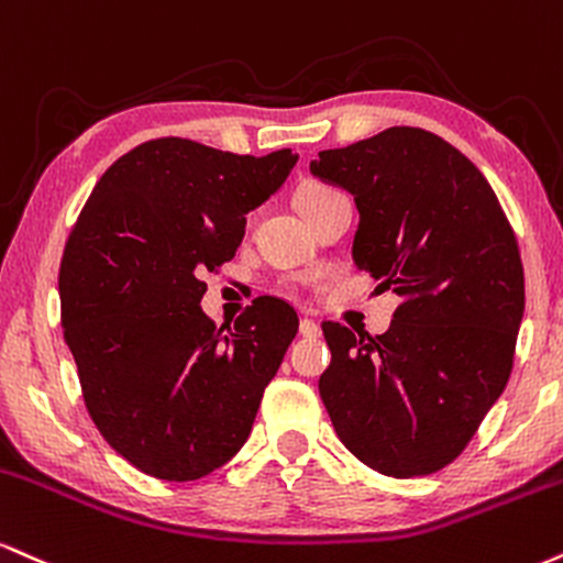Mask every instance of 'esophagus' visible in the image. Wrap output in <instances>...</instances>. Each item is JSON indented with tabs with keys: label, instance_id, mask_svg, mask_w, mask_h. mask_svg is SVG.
<instances>
[{
	"label": "esophagus",
	"instance_id": "1",
	"mask_svg": "<svg viewBox=\"0 0 563 563\" xmlns=\"http://www.w3.org/2000/svg\"><path fill=\"white\" fill-rule=\"evenodd\" d=\"M300 334L302 336H319L321 334V327L313 319H302L300 321Z\"/></svg>",
	"mask_w": 563,
	"mask_h": 563
}]
</instances>
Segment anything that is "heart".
<instances>
[{
    "instance_id": "heart-1",
    "label": "heart",
    "mask_w": 563,
    "mask_h": 563,
    "mask_svg": "<svg viewBox=\"0 0 563 563\" xmlns=\"http://www.w3.org/2000/svg\"><path fill=\"white\" fill-rule=\"evenodd\" d=\"M332 195H336L332 187H323V184H308V187H302L300 195H297V205H300L302 213H308V210H313L316 205L329 200Z\"/></svg>"
}]
</instances>
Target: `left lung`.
<instances>
[{
  "label": "left lung",
  "mask_w": 563,
  "mask_h": 563,
  "mask_svg": "<svg viewBox=\"0 0 563 563\" xmlns=\"http://www.w3.org/2000/svg\"><path fill=\"white\" fill-rule=\"evenodd\" d=\"M310 174L353 195V261L402 297L385 334L323 321L319 393L336 438L387 477L461 455L506 389L525 316L517 234L479 168L424 129L323 150Z\"/></svg>",
  "instance_id": "1"
}]
</instances>
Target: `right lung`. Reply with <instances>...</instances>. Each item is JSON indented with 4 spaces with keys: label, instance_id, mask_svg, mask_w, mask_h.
Wrapping results in <instances>:
<instances>
[{
    "label": "right lung",
    "instance_id": "1",
    "mask_svg": "<svg viewBox=\"0 0 563 563\" xmlns=\"http://www.w3.org/2000/svg\"><path fill=\"white\" fill-rule=\"evenodd\" d=\"M297 155L152 139L104 170L65 242L59 319L86 411L131 466L200 479L244 445L297 313L257 297L234 329L202 313L205 271L231 261L250 210Z\"/></svg>",
    "mask_w": 563,
    "mask_h": 563
}]
</instances>
